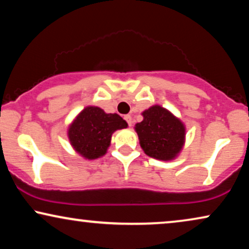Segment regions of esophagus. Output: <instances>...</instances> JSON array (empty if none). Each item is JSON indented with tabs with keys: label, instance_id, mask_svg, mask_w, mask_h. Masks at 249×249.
Wrapping results in <instances>:
<instances>
[{
	"label": "esophagus",
	"instance_id": "obj_1",
	"mask_svg": "<svg viewBox=\"0 0 249 249\" xmlns=\"http://www.w3.org/2000/svg\"><path fill=\"white\" fill-rule=\"evenodd\" d=\"M124 119H125V121L127 122L128 126H132V117H131L130 115H126V116H124Z\"/></svg>",
	"mask_w": 249,
	"mask_h": 249
}]
</instances>
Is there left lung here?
Returning a JSON list of instances; mask_svg holds the SVG:
<instances>
[{"mask_svg": "<svg viewBox=\"0 0 249 249\" xmlns=\"http://www.w3.org/2000/svg\"><path fill=\"white\" fill-rule=\"evenodd\" d=\"M141 115L143 121L137 123L134 130L144 154L158 160H174L184 147V123L159 105L151 106Z\"/></svg>", "mask_w": 249, "mask_h": 249, "instance_id": "8db88e82", "label": "left lung"}]
</instances>
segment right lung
Instances as JSON below:
<instances>
[{
    "instance_id": "1",
    "label": "right lung",
    "mask_w": 249,
    "mask_h": 249,
    "mask_svg": "<svg viewBox=\"0 0 249 249\" xmlns=\"http://www.w3.org/2000/svg\"><path fill=\"white\" fill-rule=\"evenodd\" d=\"M127 126L118 114H107L97 106H88L69 124L67 137L81 157L93 160L107 154L112 133Z\"/></svg>"
}]
</instances>
